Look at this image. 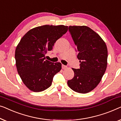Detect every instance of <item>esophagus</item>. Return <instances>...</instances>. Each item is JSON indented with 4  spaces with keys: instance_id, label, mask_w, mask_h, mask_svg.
Returning a JSON list of instances; mask_svg holds the SVG:
<instances>
[{
    "instance_id": "34e87169",
    "label": "esophagus",
    "mask_w": 121,
    "mask_h": 121,
    "mask_svg": "<svg viewBox=\"0 0 121 121\" xmlns=\"http://www.w3.org/2000/svg\"><path fill=\"white\" fill-rule=\"evenodd\" d=\"M62 68L63 69H66V68H67V66H65V65H62Z\"/></svg>"
}]
</instances>
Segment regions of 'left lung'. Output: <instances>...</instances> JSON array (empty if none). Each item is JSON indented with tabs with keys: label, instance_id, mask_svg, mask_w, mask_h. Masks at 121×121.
Segmentation results:
<instances>
[{
	"label": "left lung",
	"instance_id": "obj_1",
	"mask_svg": "<svg viewBox=\"0 0 121 121\" xmlns=\"http://www.w3.org/2000/svg\"><path fill=\"white\" fill-rule=\"evenodd\" d=\"M80 60V69H73L74 77L68 81L71 90L80 93L93 90L100 83L108 64V49L99 35L87 26H69Z\"/></svg>",
	"mask_w": 121,
	"mask_h": 121
}]
</instances>
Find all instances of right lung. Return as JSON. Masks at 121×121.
Here are the masks:
<instances>
[{
	"mask_svg": "<svg viewBox=\"0 0 121 121\" xmlns=\"http://www.w3.org/2000/svg\"><path fill=\"white\" fill-rule=\"evenodd\" d=\"M67 31L68 26L44 25L30 29L21 39L15 50L16 65L29 90L39 92L51 86L62 64L45 60V55Z\"/></svg>",
	"mask_w": 121,
	"mask_h": 121,
	"instance_id": "add662e5",
	"label": "right lung"
}]
</instances>
